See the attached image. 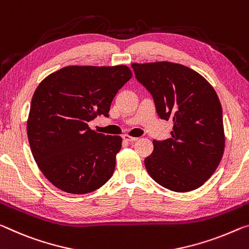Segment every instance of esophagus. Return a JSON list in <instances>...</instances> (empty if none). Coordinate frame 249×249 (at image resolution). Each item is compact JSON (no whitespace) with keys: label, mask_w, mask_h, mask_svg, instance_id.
Masks as SVG:
<instances>
[{"label":"esophagus","mask_w":249,"mask_h":249,"mask_svg":"<svg viewBox=\"0 0 249 249\" xmlns=\"http://www.w3.org/2000/svg\"><path fill=\"white\" fill-rule=\"evenodd\" d=\"M123 139L126 142H135V141L139 140V139H137V137H133V136H129V135H124Z\"/></svg>","instance_id":"1"}]
</instances>
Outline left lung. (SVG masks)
<instances>
[{
	"mask_svg": "<svg viewBox=\"0 0 249 249\" xmlns=\"http://www.w3.org/2000/svg\"><path fill=\"white\" fill-rule=\"evenodd\" d=\"M137 81L154 98L161 120H172V137L153 141L144 163L160 186L177 193L198 188L214 174L225 148L223 110L202 75L172 62L133 63Z\"/></svg>",
	"mask_w": 249,
	"mask_h": 249,
	"instance_id": "left-lung-1",
	"label": "left lung"
}]
</instances>
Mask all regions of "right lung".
Instances as JSON below:
<instances>
[{"label":"right lung","instance_id":"obj_1","mask_svg":"<svg viewBox=\"0 0 249 249\" xmlns=\"http://www.w3.org/2000/svg\"><path fill=\"white\" fill-rule=\"evenodd\" d=\"M126 65H70L39 83L27 118L31 151L47 179L70 194L94 192L112 177L122 137L89 128L131 80Z\"/></svg>","mask_w":249,"mask_h":249}]
</instances>
